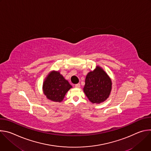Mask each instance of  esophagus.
<instances>
[{
    "instance_id": "34e87169",
    "label": "esophagus",
    "mask_w": 151,
    "mask_h": 151,
    "mask_svg": "<svg viewBox=\"0 0 151 151\" xmlns=\"http://www.w3.org/2000/svg\"><path fill=\"white\" fill-rule=\"evenodd\" d=\"M75 87L76 88H79L80 87V83H76V84H75Z\"/></svg>"
}]
</instances>
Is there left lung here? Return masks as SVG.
I'll use <instances>...</instances> for the list:
<instances>
[{"instance_id":"obj_1","label":"left lung","mask_w":151,"mask_h":151,"mask_svg":"<svg viewBox=\"0 0 151 151\" xmlns=\"http://www.w3.org/2000/svg\"><path fill=\"white\" fill-rule=\"evenodd\" d=\"M83 91L93 103L99 104L109 97L112 90V81L100 66L90 72L85 78Z\"/></svg>"}]
</instances>
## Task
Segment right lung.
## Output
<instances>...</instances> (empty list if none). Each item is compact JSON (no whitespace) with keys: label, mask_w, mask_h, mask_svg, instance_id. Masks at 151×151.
Wrapping results in <instances>:
<instances>
[{"label":"right lung","mask_w":151,"mask_h":151,"mask_svg":"<svg viewBox=\"0 0 151 151\" xmlns=\"http://www.w3.org/2000/svg\"><path fill=\"white\" fill-rule=\"evenodd\" d=\"M71 88L72 85L58 71L51 72L43 83L44 94L48 99L55 102L62 101Z\"/></svg>","instance_id":"right-lung-1"}]
</instances>
